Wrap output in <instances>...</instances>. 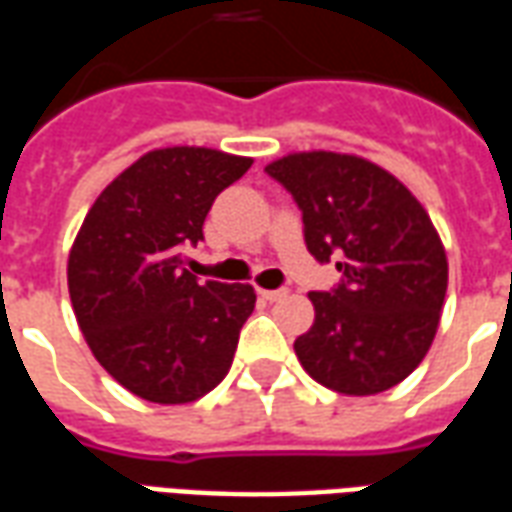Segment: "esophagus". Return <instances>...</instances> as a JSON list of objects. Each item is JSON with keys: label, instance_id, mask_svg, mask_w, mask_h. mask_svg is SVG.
I'll return each instance as SVG.
<instances>
[{"label": "esophagus", "instance_id": "34e87169", "mask_svg": "<svg viewBox=\"0 0 512 512\" xmlns=\"http://www.w3.org/2000/svg\"><path fill=\"white\" fill-rule=\"evenodd\" d=\"M257 293H260V299L279 301V299H285V296H288V288H279V290H257Z\"/></svg>", "mask_w": 512, "mask_h": 512}]
</instances>
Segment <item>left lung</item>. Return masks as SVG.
Listing matches in <instances>:
<instances>
[{
  "instance_id": "1",
  "label": "left lung",
  "mask_w": 512,
  "mask_h": 512,
  "mask_svg": "<svg viewBox=\"0 0 512 512\" xmlns=\"http://www.w3.org/2000/svg\"><path fill=\"white\" fill-rule=\"evenodd\" d=\"M296 200L318 263L340 285L312 290L315 323L293 343L301 367L343 395H378L414 373L439 329L447 255L425 208L373 161L290 153L266 167Z\"/></svg>"
}]
</instances>
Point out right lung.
<instances>
[{
    "instance_id": "obj_1",
    "label": "right lung",
    "mask_w": 512,
    "mask_h": 512,
    "mask_svg": "<svg viewBox=\"0 0 512 512\" xmlns=\"http://www.w3.org/2000/svg\"><path fill=\"white\" fill-rule=\"evenodd\" d=\"M252 158L211 147L150 150L93 202L68 257L76 321L95 359L142 400L208 395L233 365L255 310L252 285L197 282L183 249Z\"/></svg>"
}]
</instances>
